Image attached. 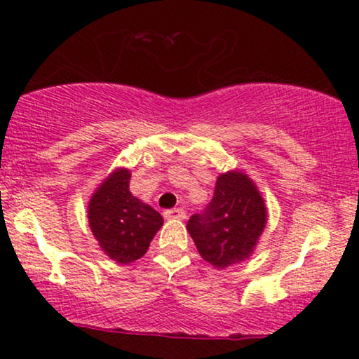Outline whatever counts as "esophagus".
I'll use <instances>...</instances> for the list:
<instances>
[{
	"label": "esophagus",
	"mask_w": 359,
	"mask_h": 359,
	"mask_svg": "<svg viewBox=\"0 0 359 359\" xmlns=\"http://www.w3.org/2000/svg\"><path fill=\"white\" fill-rule=\"evenodd\" d=\"M163 216H165L167 219H185V211L180 208L168 209V211L163 212Z\"/></svg>",
	"instance_id": "obj_1"
}]
</instances>
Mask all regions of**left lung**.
Returning a JSON list of instances; mask_svg holds the SVG:
<instances>
[{
    "label": "left lung",
    "mask_w": 359,
    "mask_h": 359,
    "mask_svg": "<svg viewBox=\"0 0 359 359\" xmlns=\"http://www.w3.org/2000/svg\"><path fill=\"white\" fill-rule=\"evenodd\" d=\"M266 219L257 184L245 172L229 170L217 177L212 201L189 219L187 231L203 259L224 270L253 255Z\"/></svg>",
    "instance_id": "8db88e82"
}]
</instances>
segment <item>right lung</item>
Returning a JSON list of instances; mask_svg holds the SVG:
<instances>
[{
  "instance_id": "obj_1",
  "label": "right lung",
  "mask_w": 359,
  "mask_h": 359,
  "mask_svg": "<svg viewBox=\"0 0 359 359\" xmlns=\"http://www.w3.org/2000/svg\"><path fill=\"white\" fill-rule=\"evenodd\" d=\"M131 172L114 168L90 196L88 219L100 248L116 263L137 262L163 226V217L130 192Z\"/></svg>"
}]
</instances>
